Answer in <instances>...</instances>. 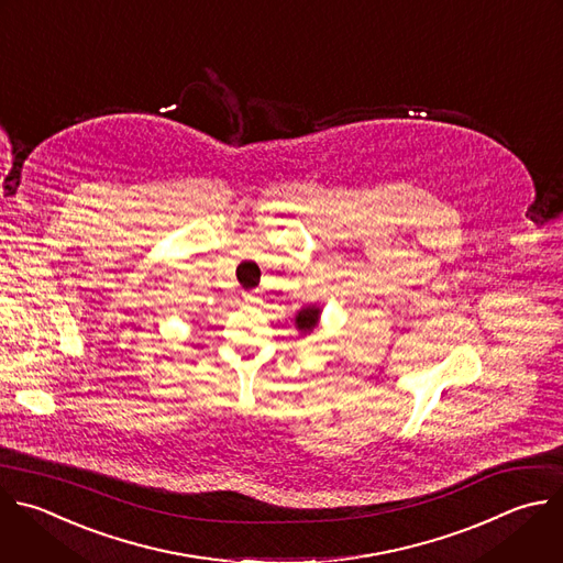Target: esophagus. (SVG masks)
Wrapping results in <instances>:
<instances>
[{"mask_svg": "<svg viewBox=\"0 0 563 563\" xmlns=\"http://www.w3.org/2000/svg\"><path fill=\"white\" fill-rule=\"evenodd\" d=\"M243 298H245L247 302H258V300H261V291H258V289H254V291H247Z\"/></svg>", "mask_w": 563, "mask_h": 563, "instance_id": "obj_1", "label": "esophagus"}]
</instances>
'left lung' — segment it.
Here are the masks:
<instances>
[{"label":"left lung","instance_id":"left-lung-1","mask_svg":"<svg viewBox=\"0 0 563 563\" xmlns=\"http://www.w3.org/2000/svg\"><path fill=\"white\" fill-rule=\"evenodd\" d=\"M318 313H320V309H318V307H307V309L298 311V316H296V324H298L300 333H307V331H311V329L316 327Z\"/></svg>","mask_w":563,"mask_h":563}]
</instances>
